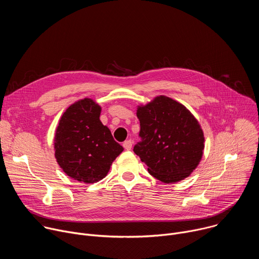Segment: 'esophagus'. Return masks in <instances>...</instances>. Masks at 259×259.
I'll return each instance as SVG.
<instances>
[{
  "label": "esophagus",
  "mask_w": 259,
  "mask_h": 259,
  "mask_svg": "<svg viewBox=\"0 0 259 259\" xmlns=\"http://www.w3.org/2000/svg\"><path fill=\"white\" fill-rule=\"evenodd\" d=\"M132 143H133V142H132L131 140H126V141H124V143H123L124 149L127 150V151L131 150V149H132Z\"/></svg>",
  "instance_id": "obj_1"
}]
</instances>
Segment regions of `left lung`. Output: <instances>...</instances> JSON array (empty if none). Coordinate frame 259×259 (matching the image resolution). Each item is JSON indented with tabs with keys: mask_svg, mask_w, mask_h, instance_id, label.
Returning <instances> with one entry per match:
<instances>
[{
	"mask_svg": "<svg viewBox=\"0 0 259 259\" xmlns=\"http://www.w3.org/2000/svg\"><path fill=\"white\" fill-rule=\"evenodd\" d=\"M139 137L133 152L155 178L171 183L188 177L198 166L204 134L195 117L181 103L156 97L137 109Z\"/></svg>",
	"mask_w": 259,
	"mask_h": 259,
	"instance_id": "1",
	"label": "left lung"
}]
</instances>
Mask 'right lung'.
Wrapping results in <instances>:
<instances>
[{"label": "right lung", "instance_id": "obj_1", "mask_svg": "<svg viewBox=\"0 0 259 259\" xmlns=\"http://www.w3.org/2000/svg\"><path fill=\"white\" fill-rule=\"evenodd\" d=\"M101 107L85 98L71 104L56 129L55 158L71 178L85 183L106 176L114 160L124 151L99 120Z\"/></svg>", "mask_w": 259, "mask_h": 259}]
</instances>
